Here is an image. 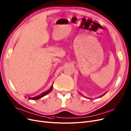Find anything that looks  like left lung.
<instances>
[{"mask_svg":"<svg viewBox=\"0 0 131 131\" xmlns=\"http://www.w3.org/2000/svg\"><path fill=\"white\" fill-rule=\"evenodd\" d=\"M104 94H105V93H104V94H103V95H101V96H103V95H104Z\"/></svg>","mask_w":131,"mask_h":131,"instance_id":"obj_1","label":"left lung"}]
</instances>
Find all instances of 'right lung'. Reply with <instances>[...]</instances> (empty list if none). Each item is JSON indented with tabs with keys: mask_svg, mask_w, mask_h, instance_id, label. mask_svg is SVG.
<instances>
[{
	"mask_svg": "<svg viewBox=\"0 0 131 131\" xmlns=\"http://www.w3.org/2000/svg\"><path fill=\"white\" fill-rule=\"evenodd\" d=\"M52 90H53V85H52V86L51 87V88L49 89L48 91H46V92H43V93H41V94H40V95H38V96H36V97H29L28 99H31V100H38V99H39L41 98L42 97L44 96L45 95H47V94H48L49 93H50V92L52 91Z\"/></svg>",
	"mask_w": 131,
	"mask_h": 131,
	"instance_id": "1",
	"label": "right lung"
}]
</instances>
